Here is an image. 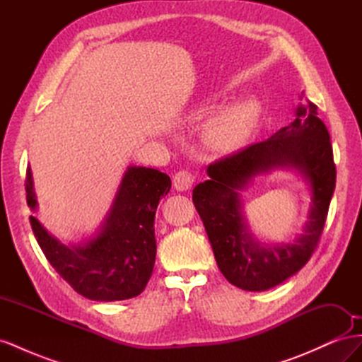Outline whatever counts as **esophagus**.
Wrapping results in <instances>:
<instances>
[{
    "label": "esophagus",
    "instance_id": "1",
    "mask_svg": "<svg viewBox=\"0 0 362 362\" xmlns=\"http://www.w3.org/2000/svg\"><path fill=\"white\" fill-rule=\"evenodd\" d=\"M173 189L178 192H185L192 187V184L194 182V177L193 173L187 172V170H181L173 177Z\"/></svg>",
    "mask_w": 362,
    "mask_h": 362
}]
</instances>
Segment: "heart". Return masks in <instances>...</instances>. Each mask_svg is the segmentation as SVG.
<instances>
[{"label":"heart","instance_id":"obj_1","mask_svg":"<svg viewBox=\"0 0 362 362\" xmlns=\"http://www.w3.org/2000/svg\"><path fill=\"white\" fill-rule=\"evenodd\" d=\"M261 115L254 98L240 100L217 112L204 125L205 144L217 152H229L242 146Z\"/></svg>","mask_w":362,"mask_h":362}]
</instances>
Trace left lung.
<instances>
[{"label":"left lung","mask_w":362,"mask_h":362,"mask_svg":"<svg viewBox=\"0 0 362 362\" xmlns=\"http://www.w3.org/2000/svg\"><path fill=\"white\" fill-rule=\"evenodd\" d=\"M303 95V93H302ZM302 98V96H300ZM294 120L264 141L210 164V178L193 189V204L210 240L218 270L233 286L266 291L296 275L319 243L335 189V164L317 105L299 104ZM296 170L309 184L312 204L303 234L293 243L262 244L244 217L243 191L255 176Z\"/></svg>","instance_id":"obj_1"}]
</instances>
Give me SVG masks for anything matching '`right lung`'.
Instances as JSON below:
<instances>
[{"instance_id": "right-lung-1", "label": "right lung", "mask_w": 362, "mask_h": 362, "mask_svg": "<svg viewBox=\"0 0 362 362\" xmlns=\"http://www.w3.org/2000/svg\"><path fill=\"white\" fill-rule=\"evenodd\" d=\"M170 190V178L157 169L128 166L110 210L98 231L76 245H64L35 216L30 223L49 264L84 298L115 302L136 298L154 269L156 210ZM27 204L37 210L31 168L25 178Z\"/></svg>"}]
</instances>
